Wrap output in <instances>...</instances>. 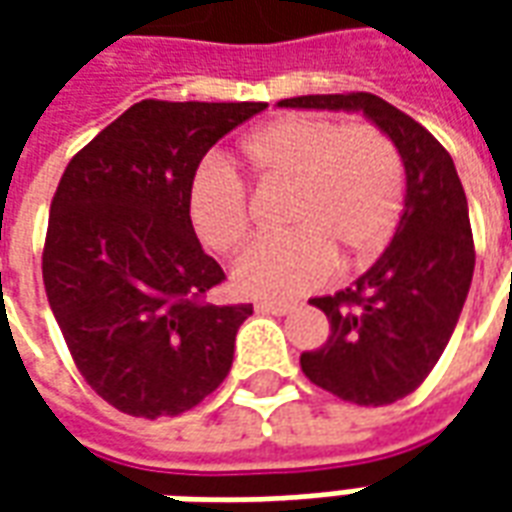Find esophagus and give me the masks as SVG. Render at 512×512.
<instances>
[{
  "instance_id": "34e87169",
  "label": "esophagus",
  "mask_w": 512,
  "mask_h": 512,
  "mask_svg": "<svg viewBox=\"0 0 512 512\" xmlns=\"http://www.w3.org/2000/svg\"><path fill=\"white\" fill-rule=\"evenodd\" d=\"M296 304L293 301H277V299H260L255 304L257 312H271V315H288Z\"/></svg>"
}]
</instances>
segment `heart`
I'll list each match as a JSON object with an SVG mask.
<instances>
[{"instance_id":"1","label":"heart","mask_w":512,"mask_h":512,"mask_svg":"<svg viewBox=\"0 0 512 512\" xmlns=\"http://www.w3.org/2000/svg\"><path fill=\"white\" fill-rule=\"evenodd\" d=\"M241 153L266 186L293 191V230L260 241L235 263V288L246 296H299L332 277L337 255L345 266H362L392 241L406 169L395 142L376 123L285 115L246 136ZM189 216L202 244L219 255L238 252L252 235L249 191L216 164L194 175Z\"/></svg>"}]
</instances>
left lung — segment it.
Here are the masks:
<instances>
[{
	"instance_id": "left-lung-1",
	"label": "left lung",
	"mask_w": 512,
	"mask_h": 512,
	"mask_svg": "<svg viewBox=\"0 0 512 512\" xmlns=\"http://www.w3.org/2000/svg\"><path fill=\"white\" fill-rule=\"evenodd\" d=\"M279 106L362 109L395 142L406 167V208L395 238L354 288L312 299L329 340L301 354L312 384L356 406L411 395L450 343L474 274V238L461 178L428 128L373 93L299 95Z\"/></svg>"
}]
</instances>
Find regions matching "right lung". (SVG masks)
<instances>
[{"mask_svg":"<svg viewBox=\"0 0 512 512\" xmlns=\"http://www.w3.org/2000/svg\"><path fill=\"white\" fill-rule=\"evenodd\" d=\"M266 104L139 101L71 158L54 191L43 285L84 381L123 414L178 417L233 365L252 304H213L189 191L202 156Z\"/></svg>","mask_w":512,"mask_h":512,"instance_id":"right-lung-1","label":"right lung"}]
</instances>
